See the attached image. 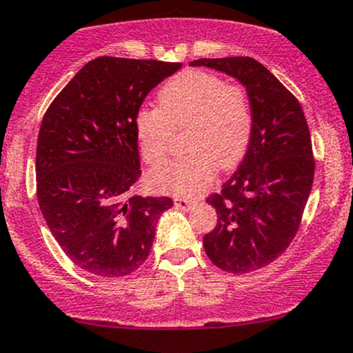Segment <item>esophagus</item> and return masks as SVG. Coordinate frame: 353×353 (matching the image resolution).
Masks as SVG:
<instances>
[{"label":"esophagus","mask_w":353,"mask_h":353,"mask_svg":"<svg viewBox=\"0 0 353 353\" xmlns=\"http://www.w3.org/2000/svg\"><path fill=\"white\" fill-rule=\"evenodd\" d=\"M193 201L187 200V198H175V207L180 210H192L193 208Z\"/></svg>","instance_id":"1"}]
</instances>
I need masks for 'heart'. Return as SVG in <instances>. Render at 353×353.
Instances as JSON below:
<instances>
[{
  "mask_svg": "<svg viewBox=\"0 0 353 353\" xmlns=\"http://www.w3.org/2000/svg\"><path fill=\"white\" fill-rule=\"evenodd\" d=\"M247 91L203 70L178 73L158 90L157 108H141L134 132L141 158L150 165L170 153L175 130L187 126L188 153L150 173L152 188L178 196H195L212 183L216 168L232 170L247 153L252 138Z\"/></svg>",
  "mask_w": 353,
  "mask_h": 353,
  "instance_id": "b5f03b06",
  "label": "heart"
}]
</instances>
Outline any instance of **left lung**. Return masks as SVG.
<instances>
[{
    "label": "left lung",
    "mask_w": 353,
    "mask_h": 353,
    "mask_svg": "<svg viewBox=\"0 0 353 353\" xmlns=\"http://www.w3.org/2000/svg\"><path fill=\"white\" fill-rule=\"evenodd\" d=\"M190 65L223 71L247 90L250 143L220 193L207 198L216 225L203 247L221 270H259L287 250L302 223L315 173L310 130L299 100L256 59L201 58Z\"/></svg>",
    "instance_id": "obj_1"
}]
</instances>
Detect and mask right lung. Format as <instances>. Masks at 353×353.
Returning <instances> with one entry per match:
<instances>
[{
  "mask_svg": "<svg viewBox=\"0 0 353 353\" xmlns=\"http://www.w3.org/2000/svg\"><path fill=\"white\" fill-rule=\"evenodd\" d=\"M181 63L100 57L51 101L39 126L37 196L74 265L105 279L140 268L168 196L133 195L141 175L134 117Z\"/></svg>",
  "mask_w": 353,
  "mask_h": 353,
  "instance_id": "1",
  "label": "right lung"
}]
</instances>
